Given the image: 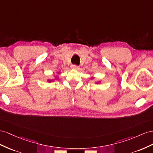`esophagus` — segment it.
Listing matches in <instances>:
<instances>
[{
	"instance_id": "obj_1",
	"label": "esophagus",
	"mask_w": 153,
	"mask_h": 153,
	"mask_svg": "<svg viewBox=\"0 0 153 153\" xmlns=\"http://www.w3.org/2000/svg\"><path fill=\"white\" fill-rule=\"evenodd\" d=\"M71 68H72V69H74V70H78V69H79V67L77 66V65H72Z\"/></svg>"
}]
</instances>
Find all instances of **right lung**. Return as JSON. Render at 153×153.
I'll list each match as a JSON object with an SVG mask.
<instances>
[{"mask_svg": "<svg viewBox=\"0 0 153 153\" xmlns=\"http://www.w3.org/2000/svg\"><path fill=\"white\" fill-rule=\"evenodd\" d=\"M49 82H51V80H49Z\"/></svg>", "mask_w": 153, "mask_h": 153, "instance_id": "obj_1", "label": "right lung"}]
</instances>
